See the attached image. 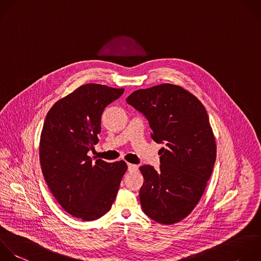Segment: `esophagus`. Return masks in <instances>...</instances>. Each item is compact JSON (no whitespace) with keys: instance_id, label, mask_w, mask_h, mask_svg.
Here are the masks:
<instances>
[{"instance_id":"esophagus-1","label":"esophagus","mask_w":261,"mask_h":261,"mask_svg":"<svg viewBox=\"0 0 261 261\" xmlns=\"http://www.w3.org/2000/svg\"><path fill=\"white\" fill-rule=\"evenodd\" d=\"M127 167H128V170L129 171H136L138 170V165L137 164H133V163H127Z\"/></svg>"}]
</instances>
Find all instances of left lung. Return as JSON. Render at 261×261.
Here are the masks:
<instances>
[{"mask_svg":"<svg viewBox=\"0 0 261 261\" xmlns=\"http://www.w3.org/2000/svg\"><path fill=\"white\" fill-rule=\"evenodd\" d=\"M126 102L149 120L160 166L142 165L143 211L162 224L187 217L200 201L212 173L216 144L204 105L184 88L162 84L138 90Z\"/></svg>","mask_w":261,"mask_h":261,"instance_id":"1","label":"left lung"}]
</instances>
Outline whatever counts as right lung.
I'll return each instance as SVG.
<instances>
[{"label":"right lung","mask_w":261,"mask_h":261,"mask_svg":"<svg viewBox=\"0 0 261 261\" xmlns=\"http://www.w3.org/2000/svg\"><path fill=\"white\" fill-rule=\"evenodd\" d=\"M124 89L87 84L58 100L49 110L40 139V163L44 178L70 215L96 220L111 208L127 165L93 159L104 109Z\"/></svg>","instance_id":"add662e5"}]
</instances>
